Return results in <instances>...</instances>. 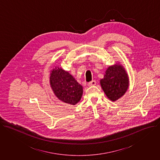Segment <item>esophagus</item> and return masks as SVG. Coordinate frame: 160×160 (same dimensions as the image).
Instances as JSON below:
<instances>
[{"label":"esophagus","instance_id":"obj_1","mask_svg":"<svg viewBox=\"0 0 160 160\" xmlns=\"http://www.w3.org/2000/svg\"><path fill=\"white\" fill-rule=\"evenodd\" d=\"M96 85V81L95 80H92L91 82H90L88 83V85L89 87H91V86H94Z\"/></svg>","mask_w":160,"mask_h":160}]
</instances>
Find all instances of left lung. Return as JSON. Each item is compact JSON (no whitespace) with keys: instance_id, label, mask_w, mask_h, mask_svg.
<instances>
[{"instance_id":"obj_1","label":"left lung","mask_w":160,"mask_h":160,"mask_svg":"<svg viewBox=\"0 0 160 160\" xmlns=\"http://www.w3.org/2000/svg\"><path fill=\"white\" fill-rule=\"evenodd\" d=\"M100 83L107 97L112 101L123 96L128 87V74L119 65L108 67Z\"/></svg>"}]
</instances>
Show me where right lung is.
<instances>
[{
    "label": "right lung",
    "instance_id": "add662e5",
    "mask_svg": "<svg viewBox=\"0 0 160 160\" xmlns=\"http://www.w3.org/2000/svg\"><path fill=\"white\" fill-rule=\"evenodd\" d=\"M50 85L56 96L72 105L79 102L83 94L82 86L69 73L59 67L51 71Z\"/></svg>",
    "mask_w": 160,
    "mask_h": 160
}]
</instances>
